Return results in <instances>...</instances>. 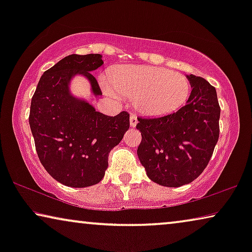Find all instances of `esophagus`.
Returning a JSON list of instances; mask_svg holds the SVG:
<instances>
[{
  "label": "esophagus",
  "instance_id": "34e87169",
  "mask_svg": "<svg viewBox=\"0 0 252 252\" xmlns=\"http://www.w3.org/2000/svg\"><path fill=\"white\" fill-rule=\"evenodd\" d=\"M136 124H137L136 116L135 115H130V117H129V125H130V127H135Z\"/></svg>",
  "mask_w": 252,
  "mask_h": 252
}]
</instances>
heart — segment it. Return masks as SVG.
I'll return each instance as SVG.
<instances>
[{
	"label": "heart",
	"instance_id": "b5f03b06",
	"mask_svg": "<svg viewBox=\"0 0 252 252\" xmlns=\"http://www.w3.org/2000/svg\"><path fill=\"white\" fill-rule=\"evenodd\" d=\"M104 89L115 98H132L142 115L157 117L184 104L190 93V84L185 75L166 68L125 65L109 72Z\"/></svg>",
	"mask_w": 252,
	"mask_h": 252
}]
</instances>
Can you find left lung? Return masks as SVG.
<instances>
[{"instance_id": "obj_1", "label": "left lung", "mask_w": 252, "mask_h": 252, "mask_svg": "<svg viewBox=\"0 0 252 252\" xmlns=\"http://www.w3.org/2000/svg\"><path fill=\"white\" fill-rule=\"evenodd\" d=\"M191 93L170 115L139 118L142 141L137 156L151 181L164 187L190 184L208 166L219 139L220 106L205 79L186 75Z\"/></svg>"}]
</instances>
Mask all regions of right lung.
<instances>
[{
    "instance_id": "add662e5",
    "label": "right lung",
    "mask_w": 252,
    "mask_h": 252,
    "mask_svg": "<svg viewBox=\"0 0 252 252\" xmlns=\"http://www.w3.org/2000/svg\"><path fill=\"white\" fill-rule=\"evenodd\" d=\"M103 65L102 55H68L41 77L31 102L30 126L39 159L46 171L67 187L98 184L108 168L109 153L129 128L126 111L109 117L71 93L81 75L93 95H102L91 72Z\"/></svg>"
}]
</instances>
